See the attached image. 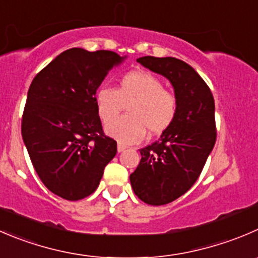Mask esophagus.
I'll return each instance as SVG.
<instances>
[{
  "label": "esophagus",
  "mask_w": 258,
  "mask_h": 258,
  "mask_svg": "<svg viewBox=\"0 0 258 258\" xmlns=\"http://www.w3.org/2000/svg\"><path fill=\"white\" fill-rule=\"evenodd\" d=\"M126 149H127V146H124V145H122V144L117 145V151H118V152L124 151V150H126Z\"/></svg>",
  "instance_id": "1"
}]
</instances>
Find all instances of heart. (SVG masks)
Returning <instances> with one entry per match:
<instances>
[{"label": "heart", "instance_id": "1", "mask_svg": "<svg viewBox=\"0 0 258 258\" xmlns=\"http://www.w3.org/2000/svg\"><path fill=\"white\" fill-rule=\"evenodd\" d=\"M159 77L145 71H132L119 78L117 88L101 87L94 94L97 113L108 123L129 106L127 116L106 126L107 135L122 144H136L146 135H159L169 128L176 116L177 101L164 89Z\"/></svg>", "mask_w": 258, "mask_h": 258}]
</instances>
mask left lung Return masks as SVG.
Wrapping results in <instances>:
<instances>
[{"instance_id": "8db88e82", "label": "left lung", "mask_w": 258, "mask_h": 258, "mask_svg": "<svg viewBox=\"0 0 258 258\" xmlns=\"http://www.w3.org/2000/svg\"><path fill=\"white\" fill-rule=\"evenodd\" d=\"M142 67L165 77L174 88L176 116L159 141L140 150L130 175L135 194L150 206H164L187 191L201 175L216 144L214 98L202 77L176 57L142 56Z\"/></svg>"}]
</instances>
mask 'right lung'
<instances>
[{"instance_id":"obj_1","label":"right lung","mask_w":258,"mask_h":258,"mask_svg":"<svg viewBox=\"0 0 258 258\" xmlns=\"http://www.w3.org/2000/svg\"><path fill=\"white\" fill-rule=\"evenodd\" d=\"M109 50L73 47L57 55L34 78L22 116V140L45 186L67 201L98 187L117 142L104 136L94 94L124 61Z\"/></svg>"}]
</instances>
